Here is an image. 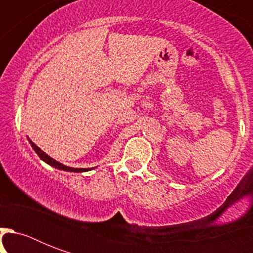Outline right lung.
I'll return each instance as SVG.
<instances>
[{
	"label": "right lung",
	"mask_w": 253,
	"mask_h": 253,
	"mask_svg": "<svg viewBox=\"0 0 253 253\" xmlns=\"http://www.w3.org/2000/svg\"><path fill=\"white\" fill-rule=\"evenodd\" d=\"M29 142H30V144H31V147L34 148V151H35V152L38 154V156H39V158H41L43 162H45L47 164H49L51 167H53V168L60 169V170H67V172H76V173L86 172V170H89V169H86V168H71V167L64 166V164H61V163L56 162V160H53L52 158H49L48 155L45 154V152H43V151H42L41 148L37 146V144H34L31 140H29Z\"/></svg>",
	"instance_id": "1"
}]
</instances>
